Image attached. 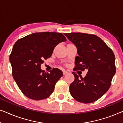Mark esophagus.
Masks as SVG:
<instances>
[{
    "label": "esophagus",
    "mask_w": 123,
    "mask_h": 123,
    "mask_svg": "<svg viewBox=\"0 0 123 123\" xmlns=\"http://www.w3.org/2000/svg\"><path fill=\"white\" fill-rule=\"evenodd\" d=\"M68 73V72L67 71V70H63V74L64 75H65V74H67Z\"/></svg>",
    "instance_id": "obj_1"
}]
</instances>
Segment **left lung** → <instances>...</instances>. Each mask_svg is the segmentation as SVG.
Wrapping results in <instances>:
<instances>
[{
    "label": "left lung",
    "instance_id": "left-lung-1",
    "mask_svg": "<svg viewBox=\"0 0 123 123\" xmlns=\"http://www.w3.org/2000/svg\"><path fill=\"white\" fill-rule=\"evenodd\" d=\"M77 48L74 71L88 70L83 78L72 72L74 80L70 85V95L77 101L93 102L109 88L116 72L115 57L112 50L95 35L80 32L65 33Z\"/></svg>",
    "mask_w": 123,
    "mask_h": 123
}]
</instances>
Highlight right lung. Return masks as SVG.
<instances>
[{"label":"right lung","mask_w":123,"mask_h":123,"mask_svg":"<svg viewBox=\"0 0 123 123\" xmlns=\"http://www.w3.org/2000/svg\"><path fill=\"white\" fill-rule=\"evenodd\" d=\"M66 41L63 33L45 32L27 35L14 43L9 56L13 77L28 98L41 100L53 93L63 72L53 68L46 73L41 65L43 60L51 57L57 45Z\"/></svg>","instance_id":"1"}]
</instances>
